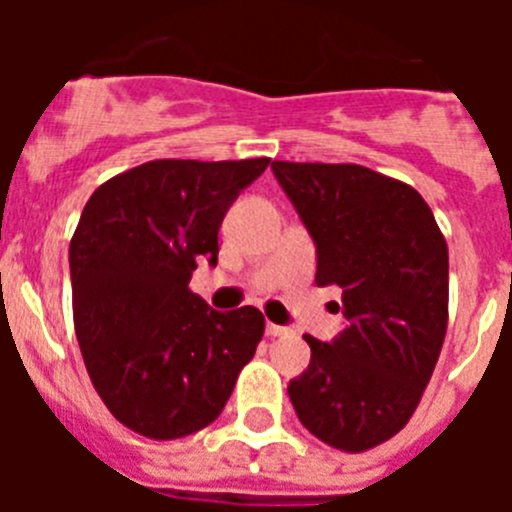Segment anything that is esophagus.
<instances>
[{
  "label": "esophagus",
  "mask_w": 512,
  "mask_h": 512,
  "mask_svg": "<svg viewBox=\"0 0 512 512\" xmlns=\"http://www.w3.org/2000/svg\"><path fill=\"white\" fill-rule=\"evenodd\" d=\"M287 333V328H282V325H274V323H266V336L269 338H279Z\"/></svg>",
  "instance_id": "1"
}]
</instances>
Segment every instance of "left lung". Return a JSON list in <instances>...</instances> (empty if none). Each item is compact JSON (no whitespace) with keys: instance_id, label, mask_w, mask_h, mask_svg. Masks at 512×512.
<instances>
[{"instance_id":"left-lung-1","label":"left lung","mask_w":512,"mask_h":512,"mask_svg":"<svg viewBox=\"0 0 512 512\" xmlns=\"http://www.w3.org/2000/svg\"><path fill=\"white\" fill-rule=\"evenodd\" d=\"M318 246L315 284L341 287L346 328L305 336L307 372L289 400L307 431L348 454L390 441L413 418L449 325V248L410 184L359 164L274 161Z\"/></svg>"}]
</instances>
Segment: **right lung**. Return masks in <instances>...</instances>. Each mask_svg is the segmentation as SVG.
<instances>
[{
	"label": "right lung",
	"mask_w": 512,
	"mask_h": 512,
	"mask_svg": "<svg viewBox=\"0 0 512 512\" xmlns=\"http://www.w3.org/2000/svg\"><path fill=\"white\" fill-rule=\"evenodd\" d=\"M271 158H156L94 189L69 248L74 328L94 390L125 428L202 431L264 336L256 307L217 312L189 289L217 230Z\"/></svg>",
	"instance_id": "obj_1"
}]
</instances>
